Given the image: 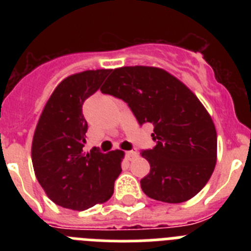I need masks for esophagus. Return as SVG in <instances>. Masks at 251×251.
I'll use <instances>...</instances> for the list:
<instances>
[{
    "label": "esophagus",
    "mask_w": 251,
    "mask_h": 251,
    "mask_svg": "<svg viewBox=\"0 0 251 251\" xmlns=\"http://www.w3.org/2000/svg\"><path fill=\"white\" fill-rule=\"evenodd\" d=\"M137 157V153L134 152V151H129V152H126V158L128 159V161H132V159H134Z\"/></svg>",
    "instance_id": "1"
}]
</instances>
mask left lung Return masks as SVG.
<instances>
[{
  "label": "left lung",
  "mask_w": 251,
  "mask_h": 251,
  "mask_svg": "<svg viewBox=\"0 0 251 251\" xmlns=\"http://www.w3.org/2000/svg\"><path fill=\"white\" fill-rule=\"evenodd\" d=\"M100 90L126 101L139 124L154 126L156 146L142 152L151 166L141 179L143 192L168 203L199 194L216 165L217 136L196 95L163 69L142 65L112 70Z\"/></svg>",
  "instance_id": "left-lung-1"
}]
</instances>
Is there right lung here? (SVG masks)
I'll use <instances>...</instances> for the list:
<instances>
[{"label": "right lung", "instance_id": "1", "mask_svg": "<svg viewBox=\"0 0 251 251\" xmlns=\"http://www.w3.org/2000/svg\"><path fill=\"white\" fill-rule=\"evenodd\" d=\"M110 69L85 70L55 88L37 122L31 146L35 175L52 202L83 211L106 202L122 172L123 151L84 152L88 123L83 103L100 88Z\"/></svg>", "mask_w": 251, "mask_h": 251}]
</instances>
